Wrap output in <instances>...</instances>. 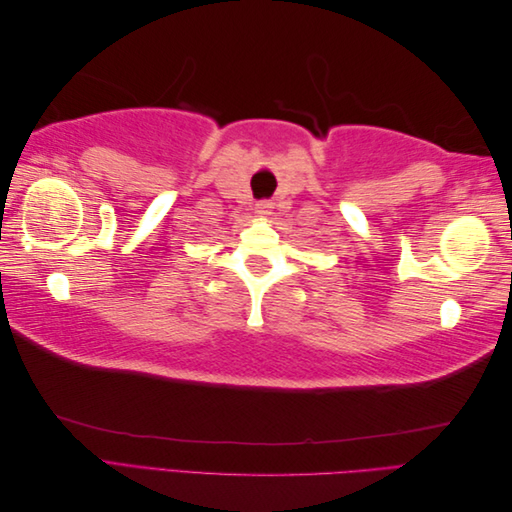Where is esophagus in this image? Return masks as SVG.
I'll use <instances>...</instances> for the list:
<instances>
[{"mask_svg":"<svg viewBox=\"0 0 512 512\" xmlns=\"http://www.w3.org/2000/svg\"><path fill=\"white\" fill-rule=\"evenodd\" d=\"M273 209V203H269V200H260V203L256 205V213L260 215V218H265V215H269Z\"/></svg>","mask_w":512,"mask_h":512,"instance_id":"1","label":"esophagus"}]
</instances>
